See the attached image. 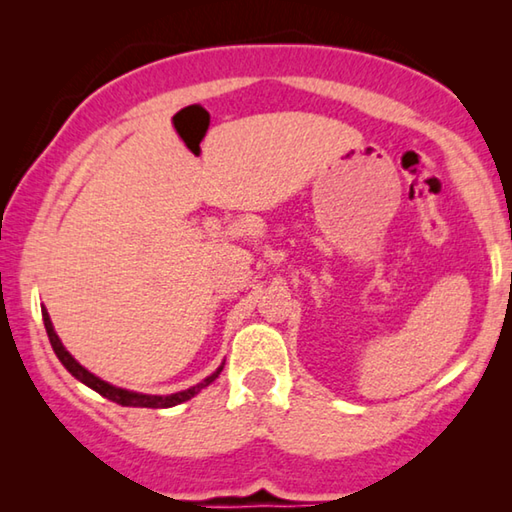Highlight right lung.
<instances>
[{"label":"right lung","mask_w":512,"mask_h":512,"mask_svg":"<svg viewBox=\"0 0 512 512\" xmlns=\"http://www.w3.org/2000/svg\"><path fill=\"white\" fill-rule=\"evenodd\" d=\"M42 320H45V329H47V336H49V343H51V348H54V352H56V357L60 359V363H63V366L72 372V375L79 379V381H83L85 386H90L92 391H97L99 395H103V397H108L110 402H117V404H121V406H142V409H169V406H176V404H183V402H187V400H192L194 395H198L203 391L205 386H210L212 381L221 375V370H223V363L219 368H216V372H212L210 377H205L201 384H196V386H192V388H187V391H180V393H173V395H144V393H133V391H126V388H117V386H112V384H108V381H103V379H99L97 375H92L90 370H85L79 361H76L72 354H69L67 350H65V345L60 343V339H58V334L54 332V325H51V318H49V314H47V309L42 307Z\"/></svg>","instance_id":"1"}]
</instances>
